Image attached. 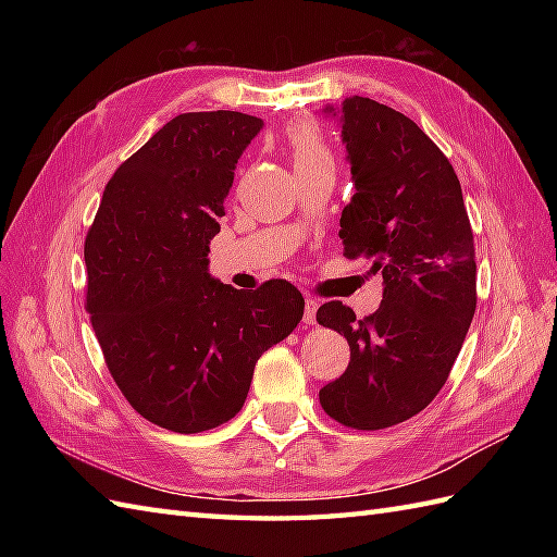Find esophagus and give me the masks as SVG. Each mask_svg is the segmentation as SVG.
<instances>
[{
	"label": "esophagus",
	"instance_id": "obj_1",
	"mask_svg": "<svg viewBox=\"0 0 557 557\" xmlns=\"http://www.w3.org/2000/svg\"><path fill=\"white\" fill-rule=\"evenodd\" d=\"M315 311H318V301L309 297L304 301V323L306 325H315Z\"/></svg>",
	"mask_w": 557,
	"mask_h": 557
}]
</instances>
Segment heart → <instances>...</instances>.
<instances>
[{"label":"heart","instance_id":"1","mask_svg":"<svg viewBox=\"0 0 557 557\" xmlns=\"http://www.w3.org/2000/svg\"><path fill=\"white\" fill-rule=\"evenodd\" d=\"M289 138V148H292V160H294V170H306V168H315V164L323 162H333V156L325 146V140L318 134V128L309 122H297L289 126L287 132Z\"/></svg>","mask_w":557,"mask_h":557}]
</instances>
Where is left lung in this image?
I'll return each instance as SVG.
<instances>
[{
  "label": "left lung",
  "mask_w": 557,
  "mask_h": 557,
  "mask_svg": "<svg viewBox=\"0 0 557 557\" xmlns=\"http://www.w3.org/2000/svg\"><path fill=\"white\" fill-rule=\"evenodd\" d=\"M323 112L342 126L357 188L339 239L347 258L373 260L383 301L363 321L342 301L318 309L351 351L318 397L349 429H389L429 407L453 371L476 311L474 234L453 164L409 116L359 96Z\"/></svg>",
  "instance_id": "obj_1"
}]
</instances>
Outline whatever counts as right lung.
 Segmentation results:
<instances>
[{
    "label": "right lung",
    "instance_id": "add662e5",
    "mask_svg": "<svg viewBox=\"0 0 557 557\" xmlns=\"http://www.w3.org/2000/svg\"><path fill=\"white\" fill-rule=\"evenodd\" d=\"M260 128L230 110L174 116L116 168L86 236V301L108 369L140 417L174 433L234 419L260 354L304 315L287 280L242 292L208 272L236 162Z\"/></svg>",
    "mask_w": 557,
    "mask_h": 557
}]
</instances>
